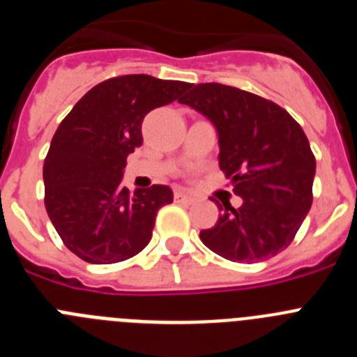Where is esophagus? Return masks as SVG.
Listing matches in <instances>:
<instances>
[{
	"mask_svg": "<svg viewBox=\"0 0 357 357\" xmlns=\"http://www.w3.org/2000/svg\"><path fill=\"white\" fill-rule=\"evenodd\" d=\"M175 202H181V204H193L195 198L191 195L184 193V191H175Z\"/></svg>",
	"mask_w": 357,
	"mask_h": 357,
	"instance_id": "1",
	"label": "esophagus"
}]
</instances>
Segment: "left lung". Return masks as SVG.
Returning <instances> with one entry per match:
<instances>
[{
    "instance_id": "1",
    "label": "left lung",
    "mask_w": 357,
    "mask_h": 357,
    "mask_svg": "<svg viewBox=\"0 0 357 357\" xmlns=\"http://www.w3.org/2000/svg\"><path fill=\"white\" fill-rule=\"evenodd\" d=\"M178 102L216 128L220 169L243 198L223 204L200 239L234 263H259L289 247L313 204L317 160L304 130L282 107L223 84H198ZM222 211V206H220Z\"/></svg>"
}]
</instances>
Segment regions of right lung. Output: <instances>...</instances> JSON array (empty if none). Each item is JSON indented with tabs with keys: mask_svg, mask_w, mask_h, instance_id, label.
Masks as SVG:
<instances>
[{
	"mask_svg": "<svg viewBox=\"0 0 357 357\" xmlns=\"http://www.w3.org/2000/svg\"><path fill=\"white\" fill-rule=\"evenodd\" d=\"M191 84L125 75L94 85L62 119L44 159V206L66 247L91 264L130 259L151 239L168 185L123 188L127 157L143 144L150 110L178 100Z\"/></svg>",
	"mask_w": 357,
	"mask_h": 357,
	"instance_id": "add662e5",
	"label": "right lung"
}]
</instances>
